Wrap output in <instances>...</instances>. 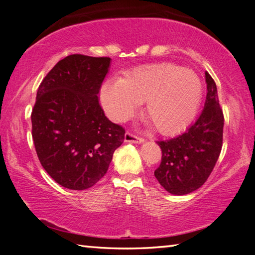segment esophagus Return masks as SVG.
Segmentation results:
<instances>
[{
  "mask_svg": "<svg viewBox=\"0 0 255 255\" xmlns=\"http://www.w3.org/2000/svg\"><path fill=\"white\" fill-rule=\"evenodd\" d=\"M125 141L126 143H137V144H140V143H144V138L141 137H137L136 135H133L130 131H127L125 133Z\"/></svg>",
  "mask_w": 255,
  "mask_h": 255,
  "instance_id": "1",
  "label": "esophagus"
}]
</instances>
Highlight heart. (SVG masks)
<instances>
[{"label": "heart", "instance_id": "b5f03b06", "mask_svg": "<svg viewBox=\"0 0 255 255\" xmlns=\"http://www.w3.org/2000/svg\"><path fill=\"white\" fill-rule=\"evenodd\" d=\"M201 99V82L196 73L158 64L137 68L124 80L107 81L101 103L114 122H124L146 102L145 118L162 135H173L195 117Z\"/></svg>", "mask_w": 255, "mask_h": 255}]
</instances>
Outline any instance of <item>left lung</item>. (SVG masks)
Instances as JSON below:
<instances>
[{
  "label": "left lung",
  "instance_id": "left-lung-1",
  "mask_svg": "<svg viewBox=\"0 0 255 255\" xmlns=\"http://www.w3.org/2000/svg\"><path fill=\"white\" fill-rule=\"evenodd\" d=\"M205 75L207 97L199 118L181 135L157 141L162 161L154 175L172 195L183 196L199 189L209 178L222 150L223 110L215 81L208 72Z\"/></svg>",
  "mask_w": 255,
  "mask_h": 255
}]
</instances>
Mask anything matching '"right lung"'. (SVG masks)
Masks as SVG:
<instances>
[{"instance_id":"add662e5","label":"right lung","mask_w":255,"mask_h":255,"mask_svg":"<svg viewBox=\"0 0 255 255\" xmlns=\"http://www.w3.org/2000/svg\"><path fill=\"white\" fill-rule=\"evenodd\" d=\"M109 57L80 54L56 64L38 88L32 139L41 165L64 188L85 190L107 173L125 129L99 103Z\"/></svg>"}]
</instances>
